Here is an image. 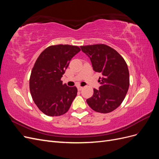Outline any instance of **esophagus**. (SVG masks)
Segmentation results:
<instances>
[{
	"label": "esophagus",
	"mask_w": 159,
	"mask_h": 159,
	"mask_svg": "<svg viewBox=\"0 0 159 159\" xmlns=\"http://www.w3.org/2000/svg\"><path fill=\"white\" fill-rule=\"evenodd\" d=\"M82 89H83V87H81V86H78V89L79 91H81Z\"/></svg>",
	"instance_id": "esophagus-1"
}]
</instances>
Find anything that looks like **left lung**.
Returning <instances> with one entry per match:
<instances>
[{"label":"left lung","instance_id":"8db88e82","mask_svg":"<svg viewBox=\"0 0 159 159\" xmlns=\"http://www.w3.org/2000/svg\"><path fill=\"white\" fill-rule=\"evenodd\" d=\"M91 60L93 69L102 74L99 89L86 100L95 111L107 113L116 109L125 98L129 87V72L126 61L112 48L103 44L81 46Z\"/></svg>","mask_w":159,"mask_h":159}]
</instances>
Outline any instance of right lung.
I'll return each mask as SVG.
<instances>
[{
  "label": "right lung",
  "mask_w": 159,
  "mask_h": 159,
  "mask_svg": "<svg viewBox=\"0 0 159 159\" xmlns=\"http://www.w3.org/2000/svg\"><path fill=\"white\" fill-rule=\"evenodd\" d=\"M80 50L77 46H50L35 62L30 77V93L38 108L48 116L65 114L76 97V87L62 84L61 78L71 59Z\"/></svg>",
  "instance_id": "right-lung-1"
}]
</instances>
